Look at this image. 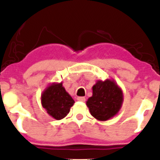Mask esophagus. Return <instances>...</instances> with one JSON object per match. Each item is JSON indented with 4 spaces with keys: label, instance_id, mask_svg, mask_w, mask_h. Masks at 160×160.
Returning a JSON list of instances; mask_svg holds the SVG:
<instances>
[{
    "label": "esophagus",
    "instance_id": "34e87169",
    "mask_svg": "<svg viewBox=\"0 0 160 160\" xmlns=\"http://www.w3.org/2000/svg\"><path fill=\"white\" fill-rule=\"evenodd\" d=\"M77 100L80 101V102H84L86 100V98H85V97H77Z\"/></svg>",
    "mask_w": 160,
    "mask_h": 160
}]
</instances>
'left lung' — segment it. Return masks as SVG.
I'll use <instances>...</instances> for the list:
<instances>
[{"label": "left lung", "instance_id": "left-lung-1", "mask_svg": "<svg viewBox=\"0 0 160 160\" xmlns=\"http://www.w3.org/2000/svg\"><path fill=\"white\" fill-rule=\"evenodd\" d=\"M93 95L88 99L91 114L99 121H107L118 114L123 102V94L113 80H98L92 88Z\"/></svg>", "mask_w": 160, "mask_h": 160}]
</instances>
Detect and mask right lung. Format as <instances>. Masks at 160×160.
I'll return each instance as SVG.
<instances>
[{"mask_svg":"<svg viewBox=\"0 0 160 160\" xmlns=\"http://www.w3.org/2000/svg\"><path fill=\"white\" fill-rule=\"evenodd\" d=\"M42 105L47 113L57 120L64 118L74 104V100L66 92L62 83H53L42 95Z\"/></svg>","mask_w":160,"mask_h":160,"instance_id":"obj_1","label":"right lung"}]
</instances>
